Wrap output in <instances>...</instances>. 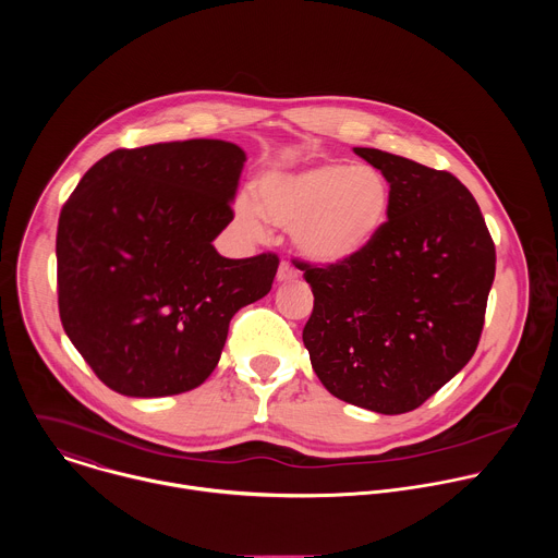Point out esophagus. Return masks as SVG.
Listing matches in <instances>:
<instances>
[{"instance_id": "34e87169", "label": "esophagus", "mask_w": 558, "mask_h": 558, "mask_svg": "<svg viewBox=\"0 0 558 558\" xmlns=\"http://www.w3.org/2000/svg\"><path fill=\"white\" fill-rule=\"evenodd\" d=\"M276 278H278V282H291V280H295V278H298V269H295L291 263L282 260V263H280V267H278Z\"/></svg>"}]
</instances>
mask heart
Masks as SVG:
<instances>
[{"label":"heart","mask_w":558,"mask_h":558,"mask_svg":"<svg viewBox=\"0 0 558 558\" xmlns=\"http://www.w3.org/2000/svg\"><path fill=\"white\" fill-rule=\"evenodd\" d=\"M258 201L241 194L233 216L252 238L267 235V220L293 229L298 250L313 263L338 265L366 252L390 214V183L371 166L340 161L293 172H269L258 181Z\"/></svg>","instance_id":"1"}]
</instances>
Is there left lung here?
<instances>
[{
  "mask_svg": "<svg viewBox=\"0 0 558 558\" xmlns=\"http://www.w3.org/2000/svg\"><path fill=\"white\" fill-rule=\"evenodd\" d=\"M390 183V214L360 256L302 263L313 313L302 331L315 375L338 400L381 415L422 407L480 344L495 243L450 172L353 147Z\"/></svg>",
  "mask_w": 558,
  "mask_h": 558,
  "instance_id": "1",
  "label": "left lung"
}]
</instances>
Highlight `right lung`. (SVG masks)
<instances>
[{
  "label": "right lung",
  "instance_id": "add662e5",
  "mask_svg": "<svg viewBox=\"0 0 558 558\" xmlns=\"http://www.w3.org/2000/svg\"><path fill=\"white\" fill-rule=\"evenodd\" d=\"M245 161L218 138L114 149L65 201L61 325L108 388L166 397L201 386L233 313L269 293L276 254L231 260L211 245L233 220Z\"/></svg>",
  "mask_w": 558,
  "mask_h": 558
}]
</instances>
